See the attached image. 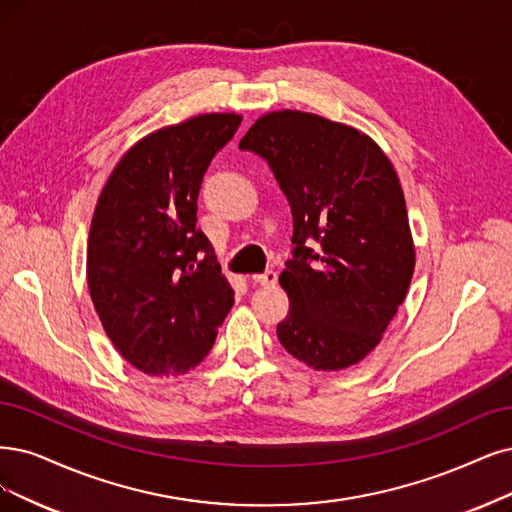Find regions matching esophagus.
I'll return each instance as SVG.
<instances>
[{
	"label": "esophagus",
	"instance_id": "1",
	"mask_svg": "<svg viewBox=\"0 0 512 512\" xmlns=\"http://www.w3.org/2000/svg\"><path fill=\"white\" fill-rule=\"evenodd\" d=\"M276 272H272V270H268V272H263V274H253L251 276V280L255 282V285H263V287H272V285H276Z\"/></svg>",
	"mask_w": 512,
	"mask_h": 512
}]
</instances>
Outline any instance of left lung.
I'll return each instance as SVG.
<instances>
[{
	"instance_id": "left-lung-1",
	"label": "left lung",
	"mask_w": 512,
	"mask_h": 512,
	"mask_svg": "<svg viewBox=\"0 0 512 512\" xmlns=\"http://www.w3.org/2000/svg\"><path fill=\"white\" fill-rule=\"evenodd\" d=\"M240 149L270 164L291 204L295 249L278 278L289 295L280 344L316 371L361 363L382 342L415 268L392 162L363 130L297 109L261 116Z\"/></svg>"
}]
</instances>
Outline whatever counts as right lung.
I'll return each instance as SVG.
<instances>
[{"mask_svg":"<svg viewBox=\"0 0 512 512\" xmlns=\"http://www.w3.org/2000/svg\"><path fill=\"white\" fill-rule=\"evenodd\" d=\"M238 113H202L149 132L111 170L94 206L86 278L124 361L181 375L211 352L234 306L213 244L198 230L202 177L234 137Z\"/></svg>","mask_w":512,"mask_h":512,"instance_id":"add662e5","label":"right lung"}]
</instances>
